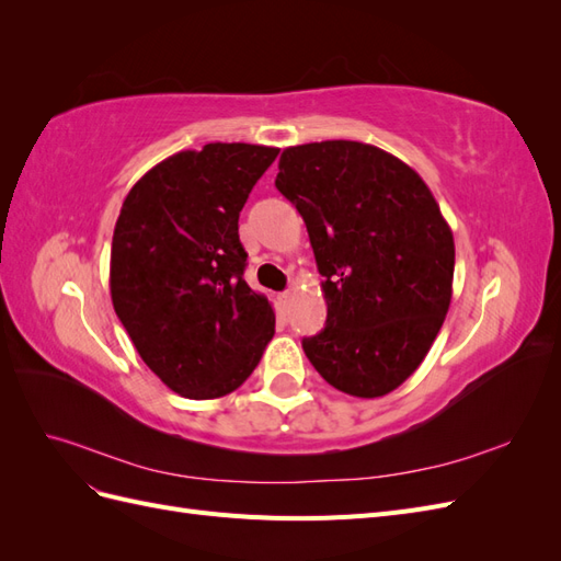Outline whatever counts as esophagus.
Segmentation results:
<instances>
[{
  "mask_svg": "<svg viewBox=\"0 0 561 561\" xmlns=\"http://www.w3.org/2000/svg\"><path fill=\"white\" fill-rule=\"evenodd\" d=\"M290 297H293V293H290V290H287V293H280V295H278L280 304H287V301H290Z\"/></svg>",
  "mask_w": 561,
  "mask_h": 561,
  "instance_id": "34e87169",
  "label": "esophagus"
}]
</instances>
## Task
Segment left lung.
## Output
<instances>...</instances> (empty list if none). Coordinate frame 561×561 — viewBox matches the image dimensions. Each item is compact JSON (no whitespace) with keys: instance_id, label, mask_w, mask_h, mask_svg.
<instances>
[{"instance_id":"1","label":"left lung","mask_w":561,"mask_h":561,"mask_svg":"<svg viewBox=\"0 0 561 561\" xmlns=\"http://www.w3.org/2000/svg\"><path fill=\"white\" fill-rule=\"evenodd\" d=\"M278 192L307 225L328 301L301 342L342 393L381 398L410 379L451 301L454 236L414 168L353 140L283 149Z\"/></svg>"}]
</instances>
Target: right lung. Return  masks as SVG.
Returning <instances> with one entry per match:
<instances>
[{
    "instance_id": "right-lung-1",
    "label": "right lung",
    "mask_w": 561,
    "mask_h": 561,
    "mask_svg": "<svg viewBox=\"0 0 561 561\" xmlns=\"http://www.w3.org/2000/svg\"><path fill=\"white\" fill-rule=\"evenodd\" d=\"M276 147L210 142L147 171L118 213L110 293L145 365L175 393L222 398L257 367L276 332L245 283L239 215Z\"/></svg>"
}]
</instances>
